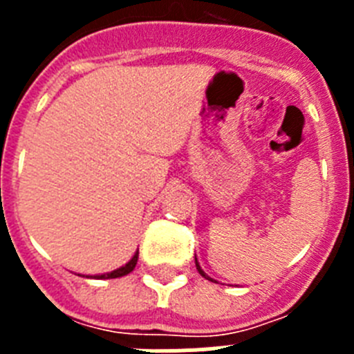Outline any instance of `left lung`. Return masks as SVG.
Masks as SVG:
<instances>
[{
	"mask_svg": "<svg viewBox=\"0 0 354 354\" xmlns=\"http://www.w3.org/2000/svg\"><path fill=\"white\" fill-rule=\"evenodd\" d=\"M195 264H196V270H198V273L202 274V277L204 278H207V280H211V282H214V280H212L211 277H209V274H205V271L202 270V268H200V264H198V261H196V255H195Z\"/></svg>",
	"mask_w": 354,
	"mask_h": 354,
	"instance_id": "obj_1",
	"label": "left lung"
}]
</instances>
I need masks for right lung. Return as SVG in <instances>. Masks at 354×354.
Listing matches in <instances>:
<instances>
[{
    "label": "right lung",
    "mask_w": 354,
    "mask_h": 354,
    "mask_svg": "<svg viewBox=\"0 0 354 354\" xmlns=\"http://www.w3.org/2000/svg\"><path fill=\"white\" fill-rule=\"evenodd\" d=\"M136 262H138V252H134V255L131 257V261L127 262V264L120 266V268H117V270L109 271V273H102V274H93V277L90 278H99V280H108V278H120V277H126V274H129L131 271L136 268Z\"/></svg>",
    "instance_id": "1"
}]
</instances>
